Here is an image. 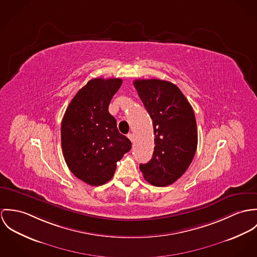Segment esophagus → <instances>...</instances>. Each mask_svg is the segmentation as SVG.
Listing matches in <instances>:
<instances>
[{
	"label": "esophagus",
	"mask_w": 257,
	"mask_h": 257,
	"mask_svg": "<svg viewBox=\"0 0 257 257\" xmlns=\"http://www.w3.org/2000/svg\"><path fill=\"white\" fill-rule=\"evenodd\" d=\"M127 137L130 139V141L133 143L135 141V137H134V134H132V133H129L128 135H127Z\"/></svg>",
	"instance_id": "obj_1"
}]
</instances>
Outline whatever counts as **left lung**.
<instances>
[{
  "label": "left lung",
  "instance_id": "8db88e82",
  "mask_svg": "<svg viewBox=\"0 0 257 257\" xmlns=\"http://www.w3.org/2000/svg\"><path fill=\"white\" fill-rule=\"evenodd\" d=\"M134 86L153 120L155 148L152 160L140 165L145 179L155 186L175 182L190 166L198 135L192 106L171 82L136 80Z\"/></svg>",
  "mask_w": 257,
  "mask_h": 257
}]
</instances>
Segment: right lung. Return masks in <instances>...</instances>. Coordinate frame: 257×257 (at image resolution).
Segmentation results:
<instances>
[{
  "mask_svg": "<svg viewBox=\"0 0 257 257\" xmlns=\"http://www.w3.org/2000/svg\"><path fill=\"white\" fill-rule=\"evenodd\" d=\"M122 80L95 78L87 82L63 117L61 144L72 173L92 186L110 180L116 163L131 150L130 140L119 133L108 106Z\"/></svg>",
  "mask_w": 257,
  "mask_h": 257,
  "instance_id": "right-lung-1",
  "label": "right lung"
}]
</instances>
